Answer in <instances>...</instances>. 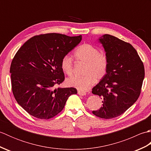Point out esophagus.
<instances>
[{
    "instance_id": "34e87169",
    "label": "esophagus",
    "mask_w": 151,
    "mask_h": 151,
    "mask_svg": "<svg viewBox=\"0 0 151 151\" xmlns=\"http://www.w3.org/2000/svg\"><path fill=\"white\" fill-rule=\"evenodd\" d=\"M78 94L79 95H81V96H84L86 95V92H83V91H78Z\"/></svg>"
}]
</instances>
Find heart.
Here are the masks:
<instances>
[{
    "label": "heart",
    "mask_w": 151,
    "mask_h": 151,
    "mask_svg": "<svg viewBox=\"0 0 151 151\" xmlns=\"http://www.w3.org/2000/svg\"><path fill=\"white\" fill-rule=\"evenodd\" d=\"M78 62L85 63L84 76H73L66 81L67 84L80 91H88L95 82H99L106 75L108 61L106 56L101 53L98 48L89 43H84L78 47L74 54ZM61 67L67 75H71L73 70V61L65 56L61 61Z\"/></svg>",
    "instance_id": "obj_1"
}]
</instances>
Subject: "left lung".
Listing matches in <instances>:
<instances>
[{
  "label": "left lung",
  "mask_w": 151,
  "mask_h": 151,
  "mask_svg": "<svg viewBox=\"0 0 151 151\" xmlns=\"http://www.w3.org/2000/svg\"><path fill=\"white\" fill-rule=\"evenodd\" d=\"M106 52V75L92 89L102 99L101 108L93 111L96 116L111 119L119 116L135 103L141 93L145 69L132 45L104 34L98 39Z\"/></svg>",
  "instance_id": "left-lung-1"
}]
</instances>
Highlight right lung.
Listing matches in <instances>:
<instances>
[{
	"label": "right lung",
	"instance_id": "1",
	"mask_svg": "<svg viewBox=\"0 0 151 151\" xmlns=\"http://www.w3.org/2000/svg\"><path fill=\"white\" fill-rule=\"evenodd\" d=\"M82 40L50 33L36 36L26 41L13 59L11 73L13 94L17 103L32 116L49 119L62 111L74 88L54 86L65 79L61 61Z\"/></svg>",
	"mask_w": 151,
	"mask_h": 151
}]
</instances>
